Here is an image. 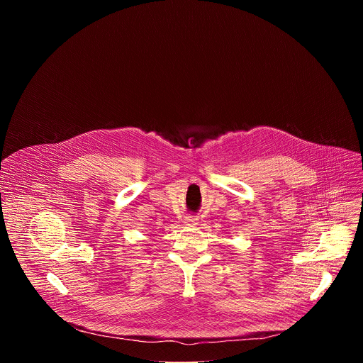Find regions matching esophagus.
Here are the masks:
<instances>
[{"instance_id": "34e87169", "label": "esophagus", "mask_w": 363, "mask_h": 363, "mask_svg": "<svg viewBox=\"0 0 363 363\" xmlns=\"http://www.w3.org/2000/svg\"><path fill=\"white\" fill-rule=\"evenodd\" d=\"M185 223H186L188 225H196V224H198V217L194 216V214H188V216L185 217Z\"/></svg>"}]
</instances>
